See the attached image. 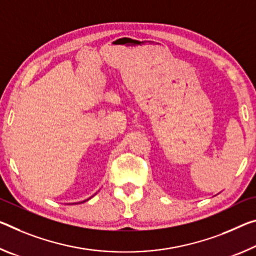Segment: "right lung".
I'll list each match as a JSON object with an SVG mask.
<instances>
[{
    "instance_id": "obj_1",
    "label": "right lung",
    "mask_w": 256,
    "mask_h": 256,
    "mask_svg": "<svg viewBox=\"0 0 256 256\" xmlns=\"http://www.w3.org/2000/svg\"><path fill=\"white\" fill-rule=\"evenodd\" d=\"M84 202H85V200H84Z\"/></svg>"
}]
</instances>
